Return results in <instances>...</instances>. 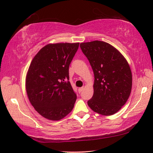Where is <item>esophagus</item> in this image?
<instances>
[{
	"mask_svg": "<svg viewBox=\"0 0 153 153\" xmlns=\"http://www.w3.org/2000/svg\"><path fill=\"white\" fill-rule=\"evenodd\" d=\"M84 87H82V88H79L78 89V92L80 93V92H82L83 90H84Z\"/></svg>",
	"mask_w": 153,
	"mask_h": 153,
	"instance_id": "esophagus-1",
	"label": "esophagus"
}]
</instances>
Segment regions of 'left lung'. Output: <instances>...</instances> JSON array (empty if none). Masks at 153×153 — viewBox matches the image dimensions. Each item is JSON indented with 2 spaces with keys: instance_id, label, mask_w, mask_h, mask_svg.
I'll list each match as a JSON object with an SVG mask.
<instances>
[{
  "instance_id": "left-lung-1",
  "label": "left lung",
  "mask_w": 153,
  "mask_h": 153,
  "mask_svg": "<svg viewBox=\"0 0 153 153\" xmlns=\"http://www.w3.org/2000/svg\"><path fill=\"white\" fill-rule=\"evenodd\" d=\"M94 75V94L88 105L102 115H112L130 95L132 76L129 64L117 49L103 41L80 44Z\"/></svg>"
}]
</instances>
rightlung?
Instances as JSON below:
<instances>
[{
  "instance_id": "add662e5",
  "label": "right lung",
  "mask_w": 153,
  "mask_h": 153,
  "mask_svg": "<svg viewBox=\"0 0 153 153\" xmlns=\"http://www.w3.org/2000/svg\"><path fill=\"white\" fill-rule=\"evenodd\" d=\"M79 43L48 44L28 69L25 88L31 104L46 119L59 121L71 112L77 96L69 81V67Z\"/></svg>"
}]
</instances>
